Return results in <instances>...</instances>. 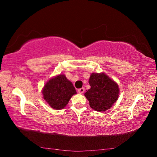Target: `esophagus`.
Instances as JSON below:
<instances>
[{"label": "esophagus", "instance_id": "esophagus-1", "mask_svg": "<svg viewBox=\"0 0 157 157\" xmlns=\"http://www.w3.org/2000/svg\"><path fill=\"white\" fill-rule=\"evenodd\" d=\"M78 91L79 94H84V88L79 89H78Z\"/></svg>", "mask_w": 157, "mask_h": 157}]
</instances>
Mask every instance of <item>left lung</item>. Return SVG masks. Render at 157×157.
<instances>
[{"mask_svg": "<svg viewBox=\"0 0 157 157\" xmlns=\"http://www.w3.org/2000/svg\"><path fill=\"white\" fill-rule=\"evenodd\" d=\"M89 83L91 89L86 91L84 95L93 109L107 111L118 100V85L105 73H92Z\"/></svg>", "mask_w": 157, "mask_h": 157, "instance_id": "obj_1", "label": "left lung"}]
</instances>
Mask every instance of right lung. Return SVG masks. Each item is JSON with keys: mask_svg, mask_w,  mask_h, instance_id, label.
Listing matches in <instances>:
<instances>
[{"mask_svg": "<svg viewBox=\"0 0 157 157\" xmlns=\"http://www.w3.org/2000/svg\"><path fill=\"white\" fill-rule=\"evenodd\" d=\"M44 100L55 109H62L68 103L71 97L76 94L72 82L64 75H59L50 79L42 91Z\"/></svg>", "mask_w": 157, "mask_h": 157, "instance_id": "1", "label": "right lung"}]
</instances>
